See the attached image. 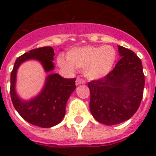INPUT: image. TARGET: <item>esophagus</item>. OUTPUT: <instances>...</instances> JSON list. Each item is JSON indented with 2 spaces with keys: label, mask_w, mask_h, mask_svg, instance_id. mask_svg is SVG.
Wrapping results in <instances>:
<instances>
[{
  "label": "esophagus",
  "mask_w": 156,
  "mask_h": 156,
  "mask_svg": "<svg viewBox=\"0 0 156 156\" xmlns=\"http://www.w3.org/2000/svg\"><path fill=\"white\" fill-rule=\"evenodd\" d=\"M85 83V81L83 80L82 79H80V78H77L76 80V86H78V85L80 84H84Z\"/></svg>",
  "instance_id": "esophagus-1"
}]
</instances>
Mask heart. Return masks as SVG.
<instances>
[{
    "instance_id": "heart-1",
    "label": "heart",
    "mask_w": 156,
    "mask_h": 156,
    "mask_svg": "<svg viewBox=\"0 0 156 156\" xmlns=\"http://www.w3.org/2000/svg\"><path fill=\"white\" fill-rule=\"evenodd\" d=\"M116 60L115 48L109 45L84 46L72 48L63 56L58 58L60 67L73 70L83 69L85 76L91 80L103 79L111 73Z\"/></svg>"
}]
</instances>
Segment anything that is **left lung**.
I'll return each mask as SVG.
<instances>
[{
    "mask_svg": "<svg viewBox=\"0 0 156 156\" xmlns=\"http://www.w3.org/2000/svg\"><path fill=\"white\" fill-rule=\"evenodd\" d=\"M121 57L107 76L88 83L90 110L97 121L107 126L130 119L143 97L144 76L142 63L137 55L118 46Z\"/></svg>",
    "mask_w": 156,
    "mask_h": 156,
    "instance_id": "left-lung-1",
    "label": "left lung"
}]
</instances>
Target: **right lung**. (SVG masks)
<instances>
[{
  "label": "right lung",
  "mask_w": 156,
  "mask_h": 156,
  "mask_svg": "<svg viewBox=\"0 0 156 156\" xmlns=\"http://www.w3.org/2000/svg\"><path fill=\"white\" fill-rule=\"evenodd\" d=\"M54 52L51 47L36 48L23 54L16 59L11 73V98L12 103L23 119L42 128L55 126L62 122L66 115V103L75 90L76 79H66L58 73H51L55 69ZM36 60L41 64L45 72L50 74L39 93L28 100L21 99L16 91L17 72L23 62Z\"/></svg>",
  "instance_id": "right-lung-1"
}]
</instances>
